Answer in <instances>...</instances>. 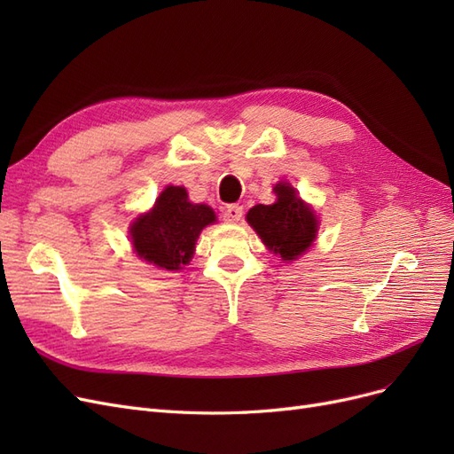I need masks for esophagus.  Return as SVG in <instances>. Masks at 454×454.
<instances>
[{"label": "esophagus", "instance_id": "esophagus-1", "mask_svg": "<svg viewBox=\"0 0 454 454\" xmlns=\"http://www.w3.org/2000/svg\"><path fill=\"white\" fill-rule=\"evenodd\" d=\"M242 214H244L242 206L231 204V206H227L225 212H223V222H227V223H239L240 219H242Z\"/></svg>", "mask_w": 454, "mask_h": 454}]
</instances>
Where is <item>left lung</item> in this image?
Returning a JSON list of instances; mask_svg holds the SVG:
<instances>
[{"mask_svg":"<svg viewBox=\"0 0 454 454\" xmlns=\"http://www.w3.org/2000/svg\"><path fill=\"white\" fill-rule=\"evenodd\" d=\"M272 191L277 202L254 206L246 219L267 248L290 263L312 246L318 232V217L290 184L280 182Z\"/></svg>","mask_w":454,"mask_h":454,"instance_id":"left-lung-1","label":"left lung"}]
</instances>
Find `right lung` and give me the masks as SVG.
<instances>
[{
  "mask_svg": "<svg viewBox=\"0 0 454 454\" xmlns=\"http://www.w3.org/2000/svg\"><path fill=\"white\" fill-rule=\"evenodd\" d=\"M214 222L210 206L189 202L185 187L168 185L130 225L134 252L159 269L180 270L193 257L200 231Z\"/></svg>",
  "mask_w": 454,
  "mask_h": 454,
  "instance_id": "add662e5",
  "label": "right lung"
}]
</instances>
